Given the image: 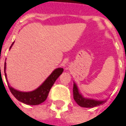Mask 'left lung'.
<instances>
[{
    "label": "left lung",
    "mask_w": 126,
    "mask_h": 126,
    "mask_svg": "<svg viewBox=\"0 0 126 126\" xmlns=\"http://www.w3.org/2000/svg\"><path fill=\"white\" fill-rule=\"evenodd\" d=\"M73 98L75 102L79 107L85 108H92L103 104L106 100H96L93 99L85 98L79 92L77 85L74 82L73 84Z\"/></svg>",
    "instance_id": "1"
}]
</instances>
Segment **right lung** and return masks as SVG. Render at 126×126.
<instances>
[{"label":"right lung","mask_w":126,"mask_h":126,"mask_svg":"<svg viewBox=\"0 0 126 126\" xmlns=\"http://www.w3.org/2000/svg\"><path fill=\"white\" fill-rule=\"evenodd\" d=\"M13 44L14 42L12 44L10 48L12 47ZM5 69H6V63H5L4 72H5V78L7 79ZM63 71V69L61 68L55 69L51 73V74L47 78L46 80L38 88H36L34 90L31 91V92H20V91L14 89L13 87H12L8 83L9 89L11 92V93L13 94V95L18 101H21L25 104H28V105H38L47 99L51 87L54 84V82H56V80L58 79V78L62 74ZM7 82H8V79H7Z\"/></svg>","instance_id":"1"}]
</instances>
